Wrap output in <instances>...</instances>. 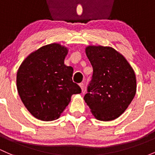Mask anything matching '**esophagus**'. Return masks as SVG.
<instances>
[{"mask_svg": "<svg viewBox=\"0 0 155 155\" xmlns=\"http://www.w3.org/2000/svg\"><path fill=\"white\" fill-rule=\"evenodd\" d=\"M80 87L81 88V90H82V92H84V84H83V83H81V84H79Z\"/></svg>", "mask_w": 155, "mask_h": 155, "instance_id": "obj_1", "label": "esophagus"}]
</instances>
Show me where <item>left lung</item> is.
Returning a JSON list of instances; mask_svg holds the SVG:
<instances>
[{
    "label": "left lung",
    "mask_w": 155,
    "mask_h": 155,
    "mask_svg": "<svg viewBox=\"0 0 155 155\" xmlns=\"http://www.w3.org/2000/svg\"><path fill=\"white\" fill-rule=\"evenodd\" d=\"M85 51L93 68L85 102L96 119L113 120L126 111L135 95V73L124 56L112 47L88 46Z\"/></svg>",
    "instance_id": "obj_1"
}]
</instances>
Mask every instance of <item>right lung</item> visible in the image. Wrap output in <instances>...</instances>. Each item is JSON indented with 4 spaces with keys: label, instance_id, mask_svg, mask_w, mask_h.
<instances>
[{
    "label": "right lung",
    "instance_id": "obj_1",
    "mask_svg": "<svg viewBox=\"0 0 155 155\" xmlns=\"http://www.w3.org/2000/svg\"><path fill=\"white\" fill-rule=\"evenodd\" d=\"M68 48L48 44L31 52L20 66L17 89L25 107L43 121L60 117L72 94L81 89L71 79L73 68L64 64Z\"/></svg>",
    "mask_w": 155,
    "mask_h": 155
}]
</instances>
